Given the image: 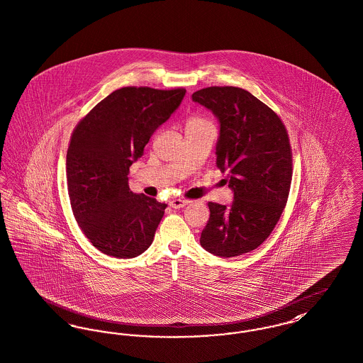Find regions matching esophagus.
<instances>
[{
  "instance_id": "obj_1",
  "label": "esophagus",
  "mask_w": 363,
  "mask_h": 363,
  "mask_svg": "<svg viewBox=\"0 0 363 363\" xmlns=\"http://www.w3.org/2000/svg\"><path fill=\"white\" fill-rule=\"evenodd\" d=\"M189 201L185 200V199H174L170 201V207L175 208V210H179V208H184L185 206H188Z\"/></svg>"
}]
</instances>
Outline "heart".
I'll list each match as a JSON object with an SVG mask.
<instances>
[{"label":"heart","instance_id":"b5f03b06","mask_svg":"<svg viewBox=\"0 0 363 363\" xmlns=\"http://www.w3.org/2000/svg\"><path fill=\"white\" fill-rule=\"evenodd\" d=\"M197 123H206V121H203L200 118H191L188 122V125H197Z\"/></svg>","mask_w":363,"mask_h":363}]
</instances>
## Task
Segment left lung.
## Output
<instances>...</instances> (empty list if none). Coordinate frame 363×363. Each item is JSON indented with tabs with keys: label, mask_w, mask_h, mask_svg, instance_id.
<instances>
[{
	"label": "left lung",
	"mask_w": 363,
	"mask_h": 363,
	"mask_svg": "<svg viewBox=\"0 0 363 363\" xmlns=\"http://www.w3.org/2000/svg\"><path fill=\"white\" fill-rule=\"evenodd\" d=\"M192 100L219 122L216 167L228 174L233 191L230 206L208 203L200 244L220 257L251 252L273 232L288 200L292 150L286 128L273 109L240 87H206Z\"/></svg>",
	"instance_id": "left-lung-1"
}]
</instances>
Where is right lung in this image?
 Listing matches in <instances>:
<instances>
[{
	"instance_id": "obj_1",
	"label": "right lung",
	"mask_w": 363,
	"mask_h": 363,
	"mask_svg": "<svg viewBox=\"0 0 363 363\" xmlns=\"http://www.w3.org/2000/svg\"><path fill=\"white\" fill-rule=\"evenodd\" d=\"M185 93V89L122 87L74 130L67 150L71 208L82 232L103 254L130 259L150 248L167 204L131 192L128 169Z\"/></svg>"
}]
</instances>
